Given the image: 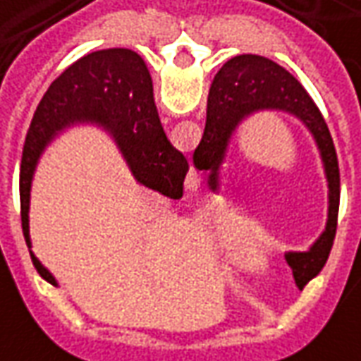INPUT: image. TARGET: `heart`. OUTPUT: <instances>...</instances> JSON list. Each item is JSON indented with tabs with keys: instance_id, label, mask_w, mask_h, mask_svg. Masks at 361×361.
<instances>
[{
	"instance_id": "obj_1",
	"label": "heart",
	"mask_w": 361,
	"mask_h": 361,
	"mask_svg": "<svg viewBox=\"0 0 361 361\" xmlns=\"http://www.w3.org/2000/svg\"><path fill=\"white\" fill-rule=\"evenodd\" d=\"M239 267L247 272H258L264 268V252L260 249H252V247H243L239 252Z\"/></svg>"
}]
</instances>
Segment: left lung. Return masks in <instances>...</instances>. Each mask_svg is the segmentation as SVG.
I'll use <instances>...</instances> for the list:
<instances>
[{"label":"left lung","instance_id":"left-lung-1","mask_svg":"<svg viewBox=\"0 0 361 361\" xmlns=\"http://www.w3.org/2000/svg\"><path fill=\"white\" fill-rule=\"evenodd\" d=\"M258 111H282L295 116L315 140L329 183V219L319 241L305 252H288L286 260L299 290L323 270L336 235L340 204V171L336 149L323 114L298 79L268 58L241 54L217 71L208 94V118L192 161L198 171H208L209 190L219 188V169L227 145L243 120Z\"/></svg>","mask_w":361,"mask_h":361}]
</instances>
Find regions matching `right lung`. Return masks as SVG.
Wrapping results in <instances>:
<instances>
[{
    "label": "right lung",
    "mask_w": 361,
    "mask_h": 361,
    "mask_svg": "<svg viewBox=\"0 0 361 361\" xmlns=\"http://www.w3.org/2000/svg\"><path fill=\"white\" fill-rule=\"evenodd\" d=\"M75 122L103 126L126 159L134 178L153 192L178 200L188 161L176 152L161 126L153 83L140 54L109 48L83 56L48 87L32 116L21 157V224L30 249L29 206L32 175L46 149L63 128ZM32 264L46 282L58 286L32 252Z\"/></svg>",
    "instance_id": "1"
}]
</instances>
